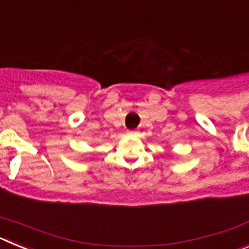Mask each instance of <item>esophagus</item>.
Instances as JSON below:
<instances>
[{"mask_svg":"<svg viewBox=\"0 0 249 249\" xmlns=\"http://www.w3.org/2000/svg\"><path fill=\"white\" fill-rule=\"evenodd\" d=\"M136 133H137V131H128V132H127V135H129V136L136 135Z\"/></svg>","mask_w":249,"mask_h":249,"instance_id":"esophagus-1","label":"esophagus"}]
</instances>
